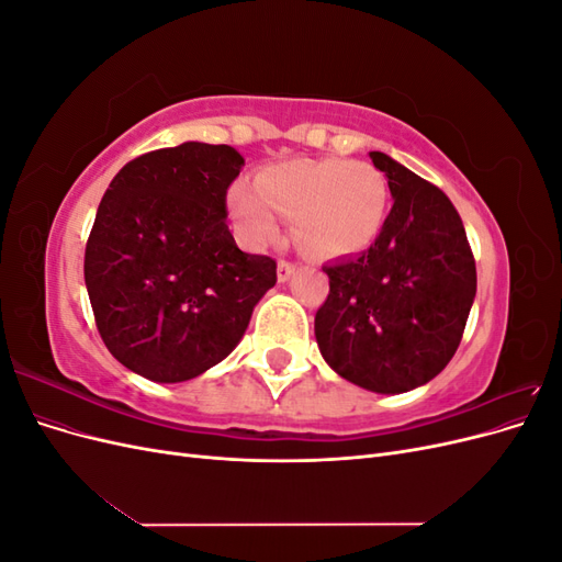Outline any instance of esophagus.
Returning a JSON list of instances; mask_svg holds the SVG:
<instances>
[{"label": "esophagus", "mask_w": 562, "mask_h": 562, "mask_svg": "<svg viewBox=\"0 0 562 562\" xmlns=\"http://www.w3.org/2000/svg\"><path fill=\"white\" fill-rule=\"evenodd\" d=\"M295 262H291V260H279V269H277V274H279V281H288L293 277V271H295Z\"/></svg>", "instance_id": "esophagus-1"}]
</instances>
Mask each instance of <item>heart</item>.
<instances>
[{
	"label": "heart",
	"instance_id": "1",
	"mask_svg": "<svg viewBox=\"0 0 562 562\" xmlns=\"http://www.w3.org/2000/svg\"><path fill=\"white\" fill-rule=\"evenodd\" d=\"M389 187L368 161L291 159L236 182L229 209L252 244L277 239L279 215L295 220L297 239L321 255H351L378 239Z\"/></svg>",
	"mask_w": 562,
	"mask_h": 562
}]
</instances>
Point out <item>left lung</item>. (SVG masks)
Returning <instances> with one entry per match:
<instances>
[{
  "label": "left lung",
  "instance_id": "1",
  "mask_svg": "<svg viewBox=\"0 0 562 562\" xmlns=\"http://www.w3.org/2000/svg\"><path fill=\"white\" fill-rule=\"evenodd\" d=\"M394 206L356 258L323 267L330 293L316 342L345 380L378 394L427 384L454 356L475 297V260L452 201L382 151Z\"/></svg>",
  "mask_w": 562,
  "mask_h": 562
}]
</instances>
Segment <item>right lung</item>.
I'll return each mask as SVG.
<instances>
[{
    "label": "right lung",
    "mask_w": 562,
    "mask_h": 562,
    "mask_svg": "<svg viewBox=\"0 0 562 562\" xmlns=\"http://www.w3.org/2000/svg\"><path fill=\"white\" fill-rule=\"evenodd\" d=\"M229 145L182 143L131 159L100 201L83 279L105 347L151 382H184L239 345L277 260L239 250Z\"/></svg>",
    "instance_id": "1"
}]
</instances>
